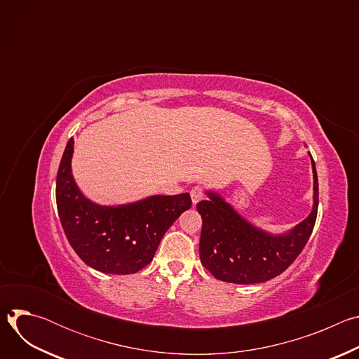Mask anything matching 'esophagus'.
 Listing matches in <instances>:
<instances>
[{"label":"esophagus","mask_w":359,"mask_h":359,"mask_svg":"<svg viewBox=\"0 0 359 359\" xmlns=\"http://www.w3.org/2000/svg\"><path fill=\"white\" fill-rule=\"evenodd\" d=\"M190 196H191V201L193 204H197L201 198H204V189L201 186H194L190 190Z\"/></svg>","instance_id":"obj_1"}]
</instances>
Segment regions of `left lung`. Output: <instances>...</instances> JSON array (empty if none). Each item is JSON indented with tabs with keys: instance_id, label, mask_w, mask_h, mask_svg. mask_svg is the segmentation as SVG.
Returning a JSON list of instances; mask_svg holds the SVG:
<instances>
[{
	"instance_id": "obj_1",
	"label": "left lung",
	"mask_w": 359,
	"mask_h": 359,
	"mask_svg": "<svg viewBox=\"0 0 359 359\" xmlns=\"http://www.w3.org/2000/svg\"><path fill=\"white\" fill-rule=\"evenodd\" d=\"M311 156V155H310ZM314 172V208L311 215L284 236H271L252 227L219 194L197 203L203 227L200 262L217 280L234 284L264 283L285 271L309 241L318 212V177Z\"/></svg>"
}]
</instances>
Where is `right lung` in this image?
<instances>
[{
    "mask_svg": "<svg viewBox=\"0 0 359 359\" xmlns=\"http://www.w3.org/2000/svg\"><path fill=\"white\" fill-rule=\"evenodd\" d=\"M72 151L71 137L57 175V208L69 244L97 271L133 274L142 270L153 260L168 229L191 208L190 194L151 196L118 208L97 206L74 182Z\"/></svg>",
    "mask_w": 359,
    "mask_h": 359,
    "instance_id": "right-lung-1",
    "label": "right lung"
}]
</instances>
